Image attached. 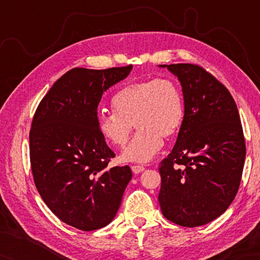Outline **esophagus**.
Returning <instances> with one entry per match:
<instances>
[{
    "label": "esophagus",
    "mask_w": 260,
    "mask_h": 260,
    "mask_svg": "<svg viewBox=\"0 0 260 260\" xmlns=\"http://www.w3.org/2000/svg\"><path fill=\"white\" fill-rule=\"evenodd\" d=\"M144 170H145V168L143 167V165H132V171H133L135 174H139V173L143 172Z\"/></svg>",
    "instance_id": "obj_1"
}]
</instances>
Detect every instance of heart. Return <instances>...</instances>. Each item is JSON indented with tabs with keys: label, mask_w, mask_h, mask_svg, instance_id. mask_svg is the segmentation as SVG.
<instances>
[{
	"label": "heart",
	"mask_w": 260,
	"mask_h": 260,
	"mask_svg": "<svg viewBox=\"0 0 260 260\" xmlns=\"http://www.w3.org/2000/svg\"><path fill=\"white\" fill-rule=\"evenodd\" d=\"M115 112L98 115L97 127L113 146H124L133 129L137 133L120 158L125 162H147L156 155L163 140L179 133L184 120V99L170 78L146 79L125 86L113 97Z\"/></svg>",
	"instance_id": "heart-1"
}]
</instances>
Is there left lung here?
<instances>
[{"instance_id":"obj_1","label":"left lung","mask_w":260,"mask_h":260,"mask_svg":"<svg viewBox=\"0 0 260 260\" xmlns=\"http://www.w3.org/2000/svg\"><path fill=\"white\" fill-rule=\"evenodd\" d=\"M178 79L184 120L159 167L158 202L170 221L199 227L220 217L238 192L246 157L238 108L227 88L200 66L158 64Z\"/></svg>"}]
</instances>
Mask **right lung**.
Masks as SVG:
<instances>
[{
    "label": "right lung",
    "instance_id": "right-lung-1",
    "mask_svg": "<svg viewBox=\"0 0 260 260\" xmlns=\"http://www.w3.org/2000/svg\"><path fill=\"white\" fill-rule=\"evenodd\" d=\"M132 69V64L71 69L54 82L33 116L29 139L35 184L61 221L82 231L113 221L132 179L127 165L108 168L115 153L97 127L104 91Z\"/></svg>",
    "mask_w": 260,
    "mask_h": 260
}]
</instances>
